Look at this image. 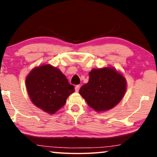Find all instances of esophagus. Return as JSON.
Masks as SVG:
<instances>
[{
    "label": "esophagus",
    "mask_w": 157,
    "mask_h": 157,
    "mask_svg": "<svg viewBox=\"0 0 157 157\" xmlns=\"http://www.w3.org/2000/svg\"><path fill=\"white\" fill-rule=\"evenodd\" d=\"M80 85H77V86H75V91H78L79 90H80Z\"/></svg>",
    "instance_id": "obj_1"
}]
</instances>
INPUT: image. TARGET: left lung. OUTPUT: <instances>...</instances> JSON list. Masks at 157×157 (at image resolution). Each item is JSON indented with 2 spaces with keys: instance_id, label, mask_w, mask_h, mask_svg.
Masks as SVG:
<instances>
[{
  "instance_id": "8db88e82",
  "label": "left lung",
  "mask_w": 157,
  "mask_h": 157,
  "mask_svg": "<svg viewBox=\"0 0 157 157\" xmlns=\"http://www.w3.org/2000/svg\"><path fill=\"white\" fill-rule=\"evenodd\" d=\"M125 90V77L114 68H94L89 73L88 83L80 88V94L90 107L104 111L117 105Z\"/></svg>"
}]
</instances>
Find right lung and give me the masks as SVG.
Wrapping results in <instances>:
<instances>
[{
  "instance_id": "obj_1",
  "label": "right lung",
  "mask_w": 157,
  "mask_h": 157,
  "mask_svg": "<svg viewBox=\"0 0 157 157\" xmlns=\"http://www.w3.org/2000/svg\"><path fill=\"white\" fill-rule=\"evenodd\" d=\"M29 97L37 107L48 113H55L65 105L66 99L75 91L64 75L51 65L35 68L26 77Z\"/></svg>"
}]
</instances>
